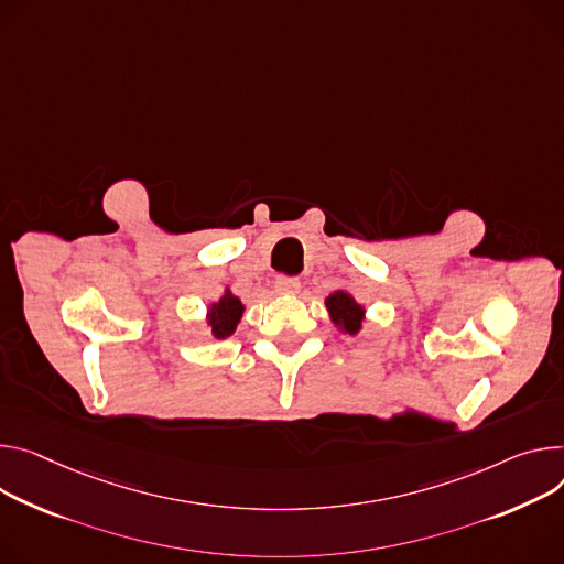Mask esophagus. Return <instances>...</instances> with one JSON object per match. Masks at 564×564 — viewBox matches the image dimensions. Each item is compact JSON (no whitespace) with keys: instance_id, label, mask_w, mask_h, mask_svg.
Returning a JSON list of instances; mask_svg holds the SVG:
<instances>
[{"instance_id":"1","label":"esophagus","mask_w":564,"mask_h":564,"mask_svg":"<svg viewBox=\"0 0 564 564\" xmlns=\"http://www.w3.org/2000/svg\"><path fill=\"white\" fill-rule=\"evenodd\" d=\"M299 288H301V283H299V279H294V276H279V279L274 281V290H276L279 294H296Z\"/></svg>"}]
</instances>
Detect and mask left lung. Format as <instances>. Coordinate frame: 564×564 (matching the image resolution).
<instances>
[{"label":"left lung","mask_w":564,"mask_h":564,"mask_svg":"<svg viewBox=\"0 0 564 564\" xmlns=\"http://www.w3.org/2000/svg\"><path fill=\"white\" fill-rule=\"evenodd\" d=\"M326 308L335 326H339L348 335H357L365 322V308L352 299V294L337 290L326 299Z\"/></svg>","instance_id":"obj_1"}]
</instances>
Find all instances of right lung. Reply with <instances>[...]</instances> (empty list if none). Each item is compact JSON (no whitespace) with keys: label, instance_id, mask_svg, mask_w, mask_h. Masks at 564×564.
I'll list each match as a JSON object with an SVG mask.
<instances>
[{"label":"right lung","instance_id":"add662e5","mask_svg":"<svg viewBox=\"0 0 564 564\" xmlns=\"http://www.w3.org/2000/svg\"><path fill=\"white\" fill-rule=\"evenodd\" d=\"M245 313V305L238 296H234L229 290H225V294L209 305V315H207V324L212 326L214 337L225 339L229 335H234L240 317Z\"/></svg>","mask_w":564,"mask_h":564}]
</instances>
